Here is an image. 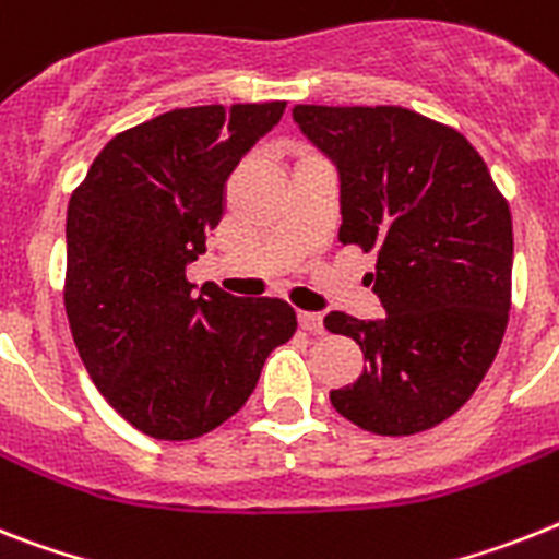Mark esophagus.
<instances>
[{
    "mask_svg": "<svg viewBox=\"0 0 559 559\" xmlns=\"http://www.w3.org/2000/svg\"><path fill=\"white\" fill-rule=\"evenodd\" d=\"M299 329L311 331V334H322V313L317 311H297Z\"/></svg>",
    "mask_w": 559,
    "mask_h": 559,
    "instance_id": "1",
    "label": "esophagus"
}]
</instances>
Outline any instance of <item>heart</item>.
<instances>
[{"mask_svg": "<svg viewBox=\"0 0 559 559\" xmlns=\"http://www.w3.org/2000/svg\"><path fill=\"white\" fill-rule=\"evenodd\" d=\"M306 156H313V154H302V156H299V159H306Z\"/></svg>", "mask_w": 559, "mask_h": 559, "instance_id": "obj_1", "label": "heart"}]
</instances>
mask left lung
<instances>
[{
	"label": "left lung",
	"instance_id": "8db88e82",
	"mask_svg": "<svg viewBox=\"0 0 559 559\" xmlns=\"http://www.w3.org/2000/svg\"><path fill=\"white\" fill-rule=\"evenodd\" d=\"M294 119L340 168V242L377 253L382 320L331 311L366 366L331 405L371 435L440 426L477 391L511 308V211L477 147L400 105H297Z\"/></svg>",
	"mask_w": 559,
	"mask_h": 559
}]
</instances>
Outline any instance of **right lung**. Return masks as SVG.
Listing matches in <instances>:
<instances>
[{
	"label": "right lung",
	"mask_w": 559,
	"mask_h": 559,
	"mask_svg": "<svg viewBox=\"0 0 559 559\" xmlns=\"http://www.w3.org/2000/svg\"><path fill=\"white\" fill-rule=\"evenodd\" d=\"M285 103L177 108L117 133L68 202L64 311L110 408L154 440H193L246 405L297 331L283 299L193 297L186 265L225 214V182Z\"/></svg>",
	"instance_id": "1"
}]
</instances>
